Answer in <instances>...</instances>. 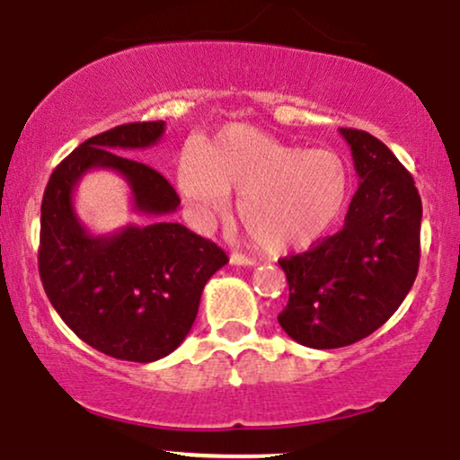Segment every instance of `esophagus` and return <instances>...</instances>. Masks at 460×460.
I'll return each mask as SVG.
<instances>
[{
  "mask_svg": "<svg viewBox=\"0 0 460 460\" xmlns=\"http://www.w3.org/2000/svg\"><path fill=\"white\" fill-rule=\"evenodd\" d=\"M230 264H234V267H256V261H252V258L243 256V253H232Z\"/></svg>",
  "mask_w": 460,
  "mask_h": 460,
  "instance_id": "esophagus-1",
  "label": "esophagus"
}]
</instances>
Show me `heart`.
Here are the masks:
<instances>
[{"label": "heart", "mask_w": 460, "mask_h": 460, "mask_svg": "<svg viewBox=\"0 0 460 460\" xmlns=\"http://www.w3.org/2000/svg\"><path fill=\"white\" fill-rule=\"evenodd\" d=\"M176 178L202 219L221 217L239 191L236 213L269 253L310 250L336 228L350 196L342 155L304 150L250 124H230L204 153L182 155Z\"/></svg>", "instance_id": "1"}]
</instances>
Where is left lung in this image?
Here are the masks:
<instances>
[{
    "mask_svg": "<svg viewBox=\"0 0 460 460\" xmlns=\"http://www.w3.org/2000/svg\"><path fill=\"white\" fill-rule=\"evenodd\" d=\"M340 135L359 176L344 228L279 261L290 295L278 321L310 349L349 347L376 332L401 307L420 267L422 199L411 174L375 135Z\"/></svg>",
    "mask_w": 460,
    "mask_h": 460,
    "instance_id": "1",
    "label": "left lung"
}]
</instances>
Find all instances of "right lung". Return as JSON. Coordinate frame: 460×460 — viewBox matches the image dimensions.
Returning <instances> with one entry per match:
<instances>
[{
    "mask_svg": "<svg viewBox=\"0 0 460 460\" xmlns=\"http://www.w3.org/2000/svg\"><path fill=\"white\" fill-rule=\"evenodd\" d=\"M165 122H131L85 139L53 170L40 207V271L62 321L92 349L150 364L181 347L198 316L210 275L228 256L174 224L181 198L159 172L122 155L150 148ZM90 169H111L132 189L148 226L92 235L74 210V189Z\"/></svg>",
    "mask_w": 460,
    "mask_h": 460,
    "instance_id": "add662e5",
    "label": "right lung"
}]
</instances>
